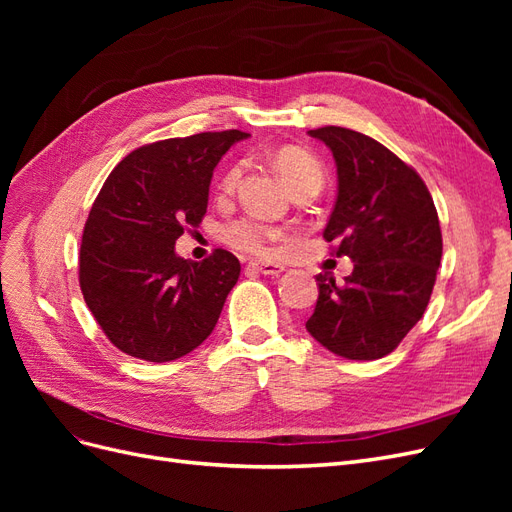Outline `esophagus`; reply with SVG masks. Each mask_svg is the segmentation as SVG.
<instances>
[{
  "instance_id": "obj_1",
  "label": "esophagus",
  "mask_w": 512,
  "mask_h": 512,
  "mask_svg": "<svg viewBox=\"0 0 512 512\" xmlns=\"http://www.w3.org/2000/svg\"><path fill=\"white\" fill-rule=\"evenodd\" d=\"M247 269L258 271L262 275H280L284 271V267L275 265V262H258V260H252L250 265H247Z\"/></svg>"
}]
</instances>
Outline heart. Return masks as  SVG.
Listing matches in <instances>:
<instances>
[{
    "label": "heart",
    "mask_w": 512,
    "mask_h": 512,
    "mask_svg": "<svg viewBox=\"0 0 512 512\" xmlns=\"http://www.w3.org/2000/svg\"><path fill=\"white\" fill-rule=\"evenodd\" d=\"M273 168L282 181L294 192L303 185H316L320 188L324 181V170L322 164L312 156V153L301 149V147H284L273 156ZM243 175V166L235 164L228 168L224 175L222 190L232 192L239 185ZM222 237L228 245L237 247L241 252L256 254V256H267L273 252L277 241L284 239V230L277 226L262 224L256 220H232L222 228Z\"/></svg>",
    "instance_id": "obj_1"
}]
</instances>
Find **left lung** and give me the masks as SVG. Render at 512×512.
<instances>
[{
	"mask_svg": "<svg viewBox=\"0 0 512 512\" xmlns=\"http://www.w3.org/2000/svg\"><path fill=\"white\" fill-rule=\"evenodd\" d=\"M307 134L331 149L337 166L322 235L354 269L342 284L316 275L318 301L305 329L344 359H382L427 309L442 258L438 211L416 170L374 138L337 126Z\"/></svg>",
	"mask_w": 512,
	"mask_h": 512,
	"instance_id": "obj_1",
	"label": "left lung"
}]
</instances>
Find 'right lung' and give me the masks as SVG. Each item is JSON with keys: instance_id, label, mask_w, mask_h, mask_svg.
Masks as SVG:
<instances>
[{"instance_id": "right-lung-1", "label": "right lung", "mask_w": 512, "mask_h": 512, "mask_svg": "<svg viewBox=\"0 0 512 512\" xmlns=\"http://www.w3.org/2000/svg\"><path fill=\"white\" fill-rule=\"evenodd\" d=\"M250 134L166 138L132 151L104 181L83 230L79 282L111 344L134 359L168 363L215 329L237 284V256L185 260L175 243L203 222L213 168Z\"/></svg>"}]
</instances>
